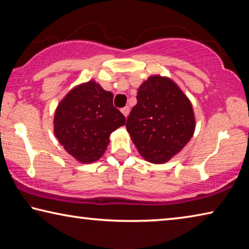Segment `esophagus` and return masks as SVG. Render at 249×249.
I'll return each mask as SVG.
<instances>
[{
  "instance_id": "1",
  "label": "esophagus",
  "mask_w": 249,
  "mask_h": 249,
  "mask_svg": "<svg viewBox=\"0 0 249 249\" xmlns=\"http://www.w3.org/2000/svg\"><path fill=\"white\" fill-rule=\"evenodd\" d=\"M121 112L123 113V115L125 117H127L128 116V113H129V107H124L123 108H121Z\"/></svg>"
}]
</instances>
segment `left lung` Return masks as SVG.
<instances>
[{"label":"left lung","instance_id":"left-lung-1","mask_svg":"<svg viewBox=\"0 0 249 249\" xmlns=\"http://www.w3.org/2000/svg\"><path fill=\"white\" fill-rule=\"evenodd\" d=\"M126 129L147 161L165 163L191 140L196 128L192 104L171 79L151 75L137 92Z\"/></svg>","mask_w":249,"mask_h":249}]
</instances>
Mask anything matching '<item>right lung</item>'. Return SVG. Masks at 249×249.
<instances>
[{
	"label": "right lung",
	"mask_w": 249,
	"mask_h": 249,
	"mask_svg": "<svg viewBox=\"0 0 249 249\" xmlns=\"http://www.w3.org/2000/svg\"><path fill=\"white\" fill-rule=\"evenodd\" d=\"M125 116L113 105V93L95 81L73 88L58 104L54 135L68 154L80 162L102 157L109 135L125 124Z\"/></svg>",
	"instance_id": "obj_1"
}]
</instances>
